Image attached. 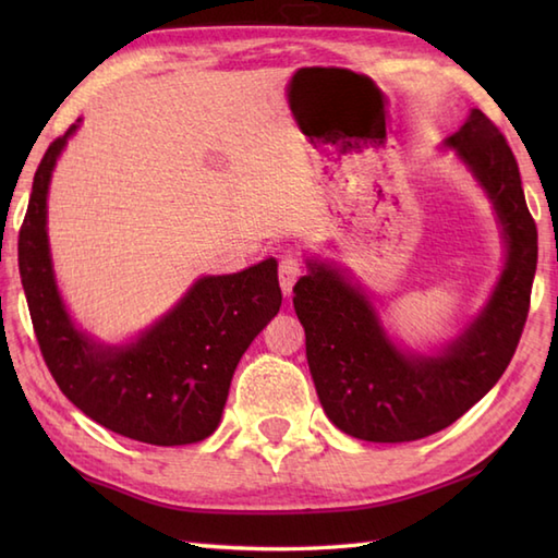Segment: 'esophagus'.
<instances>
[{"mask_svg":"<svg viewBox=\"0 0 558 558\" xmlns=\"http://www.w3.org/2000/svg\"><path fill=\"white\" fill-rule=\"evenodd\" d=\"M300 276H302V264L294 256H286L280 260V266H278V280H280V288H282V294H286V298H290L292 294V288H294V282L300 280Z\"/></svg>","mask_w":558,"mask_h":558,"instance_id":"esophagus-1","label":"esophagus"}]
</instances>
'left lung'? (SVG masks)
I'll return each instance as SVG.
<instances>
[{"instance_id": "1", "label": "left lung", "mask_w": 558, "mask_h": 558, "mask_svg": "<svg viewBox=\"0 0 558 558\" xmlns=\"http://www.w3.org/2000/svg\"><path fill=\"white\" fill-rule=\"evenodd\" d=\"M444 146L492 201L506 242V264L489 302L462 333L436 352L396 345L360 282L306 258L294 286V312L306 336V362L324 412L362 441H417L460 420L499 381L523 333L537 268L532 220L513 150L482 110H470Z\"/></svg>"}]
</instances>
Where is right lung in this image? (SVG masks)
Returning a JSON list of instances; mask_svg holds the SVG:
<instances>
[{"instance_id":"right-lung-1","label":"right lung","mask_w":558,"mask_h":558,"mask_svg":"<svg viewBox=\"0 0 558 558\" xmlns=\"http://www.w3.org/2000/svg\"><path fill=\"white\" fill-rule=\"evenodd\" d=\"M76 129L71 124L43 156L19 232L21 282L43 360L59 390L105 429L153 446L204 441L218 429L242 354L280 312L278 260L198 278L168 314L124 345H105L76 328L47 240L52 170Z\"/></svg>"}]
</instances>
